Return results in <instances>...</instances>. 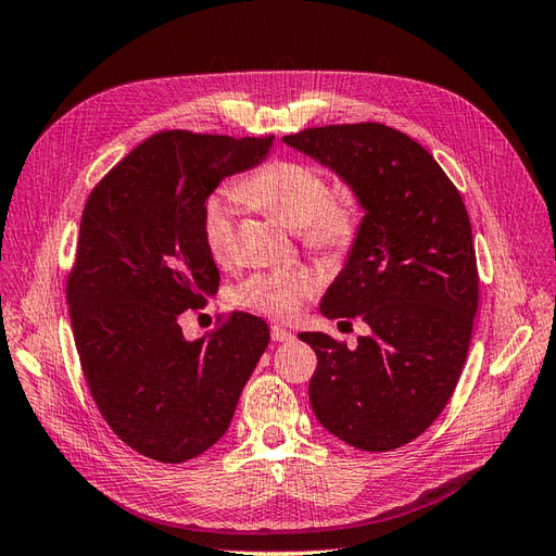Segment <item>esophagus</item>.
<instances>
[{
    "mask_svg": "<svg viewBox=\"0 0 556 556\" xmlns=\"http://www.w3.org/2000/svg\"><path fill=\"white\" fill-rule=\"evenodd\" d=\"M271 339H274L276 343H282V341H292V339H294V333H292L290 329H285V327H278V325H274V327H271Z\"/></svg>",
    "mask_w": 556,
    "mask_h": 556,
    "instance_id": "obj_1",
    "label": "esophagus"
}]
</instances>
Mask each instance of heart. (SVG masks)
I'll return each mask as SVG.
<instances>
[{
	"label": "heart",
	"instance_id": "heart-1",
	"mask_svg": "<svg viewBox=\"0 0 556 556\" xmlns=\"http://www.w3.org/2000/svg\"><path fill=\"white\" fill-rule=\"evenodd\" d=\"M233 197L299 229L301 243L319 257H345L357 243L362 199L355 185L341 182L329 188L323 169L311 162L292 157L264 162L233 188ZM201 231L213 260L220 264L231 262L237 245L233 199H208L201 215ZM315 290L317 280L311 271L292 268L248 276L233 292V299L248 311L288 319L296 315Z\"/></svg>",
	"mask_w": 556,
	"mask_h": 556
}]
</instances>
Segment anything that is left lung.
Masks as SVG:
<instances>
[{
    "label": "left lung",
    "mask_w": 556,
    "mask_h": 556,
    "mask_svg": "<svg viewBox=\"0 0 556 556\" xmlns=\"http://www.w3.org/2000/svg\"><path fill=\"white\" fill-rule=\"evenodd\" d=\"M282 141L355 185L366 215L323 315L368 325L355 348L299 333L317 355L315 417L366 452L425 433L459 382L480 299L464 199L427 150L382 123L306 127Z\"/></svg>",
    "instance_id": "1"
}]
</instances>
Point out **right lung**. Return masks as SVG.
I'll use <instances>...</instances> for the list:
<instances>
[{"instance_id": "add662e5", "label": "right lung", "mask_w": 556, "mask_h": 556, "mask_svg": "<svg viewBox=\"0 0 556 556\" xmlns=\"http://www.w3.org/2000/svg\"><path fill=\"white\" fill-rule=\"evenodd\" d=\"M274 137L164 129L99 180L83 208L66 304L83 376L113 433L162 464L223 439L268 345L233 311L197 341L178 315L220 288L201 215L223 178L260 164Z\"/></svg>"}]
</instances>
